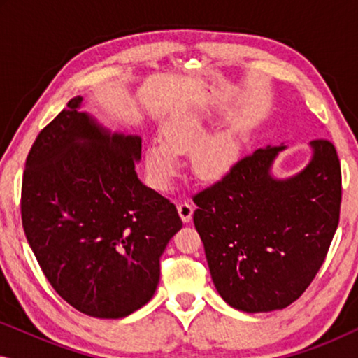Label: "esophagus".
Returning a JSON list of instances; mask_svg holds the SVG:
<instances>
[{"label":"esophagus","mask_w":358,"mask_h":358,"mask_svg":"<svg viewBox=\"0 0 358 358\" xmlns=\"http://www.w3.org/2000/svg\"><path fill=\"white\" fill-rule=\"evenodd\" d=\"M178 212L180 215V218H182L184 223H189L190 218H192V213H194V207L192 203L189 202H180L178 205Z\"/></svg>","instance_id":"obj_1"}]
</instances>
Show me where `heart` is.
Masks as SVG:
<instances>
[{
	"label": "heart",
	"instance_id": "1",
	"mask_svg": "<svg viewBox=\"0 0 358 358\" xmlns=\"http://www.w3.org/2000/svg\"><path fill=\"white\" fill-rule=\"evenodd\" d=\"M207 124L199 115H184L168 122L163 141H151L145 150V164L153 187L166 190L179 171V156L190 153L197 178L217 182L229 174L241 158L243 138L236 130L208 136Z\"/></svg>",
	"mask_w": 358,
	"mask_h": 358
}]
</instances>
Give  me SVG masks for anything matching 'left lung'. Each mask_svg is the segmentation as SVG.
<instances>
[{"instance_id": "obj_1", "label": "left lung", "mask_w": 358, "mask_h": 358, "mask_svg": "<svg viewBox=\"0 0 358 358\" xmlns=\"http://www.w3.org/2000/svg\"><path fill=\"white\" fill-rule=\"evenodd\" d=\"M290 179L271 168L285 146L243 156L227 178L194 195V224L217 290L229 306L267 313L292 305L310 287L339 224L341 161L326 138Z\"/></svg>"}]
</instances>
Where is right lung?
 Masks as SVG:
<instances>
[{
  "instance_id": "1",
  "label": "right lung",
  "mask_w": 358,
  "mask_h": 358,
  "mask_svg": "<svg viewBox=\"0 0 358 358\" xmlns=\"http://www.w3.org/2000/svg\"><path fill=\"white\" fill-rule=\"evenodd\" d=\"M73 97L34 141L22 228L43 275L78 311L117 320L155 295L159 257L182 228L176 205L140 182L141 138L109 135Z\"/></svg>"
}]
</instances>
